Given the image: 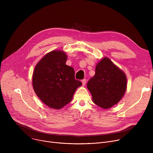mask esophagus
Listing matches in <instances>:
<instances>
[{
  "label": "esophagus",
  "instance_id": "1",
  "mask_svg": "<svg viewBox=\"0 0 153 153\" xmlns=\"http://www.w3.org/2000/svg\"><path fill=\"white\" fill-rule=\"evenodd\" d=\"M82 83L83 85H85V84H86V79H84L82 80Z\"/></svg>",
  "mask_w": 153,
  "mask_h": 153
}]
</instances>
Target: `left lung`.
Segmentation results:
<instances>
[{
    "label": "left lung",
    "instance_id": "1",
    "mask_svg": "<svg viewBox=\"0 0 153 153\" xmlns=\"http://www.w3.org/2000/svg\"><path fill=\"white\" fill-rule=\"evenodd\" d=\"M93 102L103 108H109L122 99L126 89L125 74L108 58L96 66L95 74L87 84Z\"/></svg>",
    "mask_w": 153,
    "mask_h": 153
}]
</instances>
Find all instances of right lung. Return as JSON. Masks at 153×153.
Returning a JSON list of instances; mask_svg holds the SVG:
<instances>
[{"label":"right lung","instance_id":"right-lung-1","mask_svg":"<svg viewBox=\"0 0 153 153\" xmlns=\"http://www.w3.org/2000/svg\"><path fill=\"white\" fill-rule=\"evenodd\" d=\"M66 54L52 51L36 64L32 83L36 95L50 108L60 109L69 103L82 82L75 79L73 68L66 64Z\"/></svg>","mask_w":153,"mask_h":153}]
</instances>
